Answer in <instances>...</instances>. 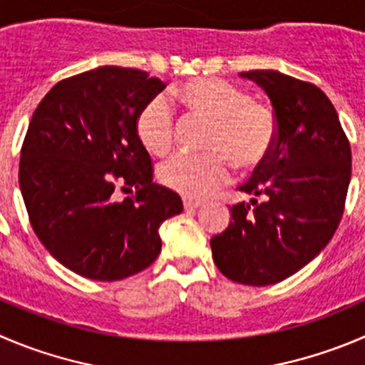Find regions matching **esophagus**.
<instances>
[{
  "label": "esophagus",
  "mask_w": 365,
  "mask_h": 365,
  "mask_svg": "<svg viewBox=\"0 0 365 365\" xmlns=\"http://www.w3.org/2000/svg\"><path fill=\"white\" fill-rule=\"evenodd\" d=\"M182 204H185V210H197V207L202 206V200H197V199H192V197H185L182 199Z\"/></svg>",
  "instance_id": "34e87169"
}]
</instances>
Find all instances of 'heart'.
I'll return each instance as SVG.
<instances>
[{
  "label": "heart",
  "instance_id": "1",
  "mask_svg": "<svg viewBox=\"0 0 365 365\" xmlns=\"http://www.w3.org/2000/svg\"><path fill=\"white\" fill-rule=\"evenodd\" d=\"M177 98L193 114L211 120L204 154H175L159 166V180L186 197H207L229 182L232 163L255 166L276 140V116L267 103L249 98L231 82L197 78L177 89ZM136 136L154 155L173 145V113L165 96H152L138 110Z\"/></svg>",
  "mask_w": 365,
  "mask_h": 365
}]
</instances>
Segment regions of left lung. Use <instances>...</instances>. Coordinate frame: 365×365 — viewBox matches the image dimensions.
I'll use <instances>...</instances> for the list:
<instances>
[{"label": "left lung", "mask_w": 365, "mask_h": 365, "mask_svg": "<svg viewBox=\"0 0 365 365\" xmlns=\"http://www.w3.org/2000/svg\"><path fill=\"white\" fill-rule=\"evenodd\" d=\"M240 76L269 96L276 140L238 188L252 195L255 207L232 206L229 225L210 245L225 277L267 287L303 269L331 240L344 213L351 148L335 107L317 86L274 69Z\"/></svg>", "instance_id": "1"}]
</instances>
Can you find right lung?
Instances as JSON below:
<instances>
[{
	"label": "right lung",
	"mask_w": 365,
	"mask_h": 365,
	"mask_svg": "<svg viewBox=\"0 0 365 365\" xmlns=\"http://www.w3.org/2000/svg\"><path fill=\"white\" fill-rule=\"evenodd\" d=\"M165 88L147 71L100 66L55 84L34 110L21 195L41 244L78 276L118 281L145 270L161 252V224L182 211L180 197L152 180L134 127ZM116 187L135 195L116 201Z\"/></svg>",
	"instance_id": "add662e5"
}]
</instances>
